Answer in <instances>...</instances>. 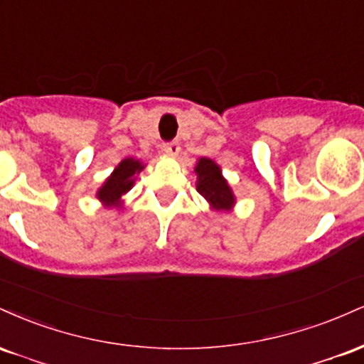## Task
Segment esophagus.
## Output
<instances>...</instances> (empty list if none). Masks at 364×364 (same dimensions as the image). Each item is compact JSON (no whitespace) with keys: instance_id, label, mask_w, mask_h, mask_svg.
<instances>
[{"instance_id":"1","label":"esophagus","mask_w":364,"mask_h":364,"mask_svg":"<svg viewBox=\"0 0 364 364\" xmlns=\"http://www.w3.org/2000/svg\"><path fill=\"white\" fill-rule=\"evenodd\" d=\"M179 141L178 140H173V141H168V144H164V150L168 154H171V156H176V154H179Z\"/></svg>"}]
</instances>
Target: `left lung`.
I'll return each instance as SVG.
<instances>
[{"mask_svg": "<svg viewBox=\"0 0 364 364\" xmlns=\"http://www.w3.org/2000/svg\"><path fill=\"white\" fill-rule=\"evenodd\" d=\"M196 174H198V185L196 191L210 202L215 208L229 210L235 203L231 188L228 186V181L220 176V168L210 159L202 157L196 164Z\"/></svg>", "mask_w": 364, "mask_h": 364, "instance_id": "8db88e82", "label": "left lung"}]
</instances>
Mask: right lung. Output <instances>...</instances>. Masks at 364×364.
Masks as SVG:
<instances>
[{
  "mask_svg": "<svg viewBox=\"0 0 364 364\" xmlns=\"http://www.w3.org/2000/svg\"><path fill=\"white\" fill-rule=\"evenodd\" d=\"M144 169L135 159H124L123 162L114 169L111 178L104 183L101 190L97 191V198L102 200L107 205H118L121 195H124L133 186V176Z\"/></svg>",
  "mask_w": 364,
  "mask_h": 364,
  "instance_id": "obj_1",
  "label": "right lung"
}]
</instances>
